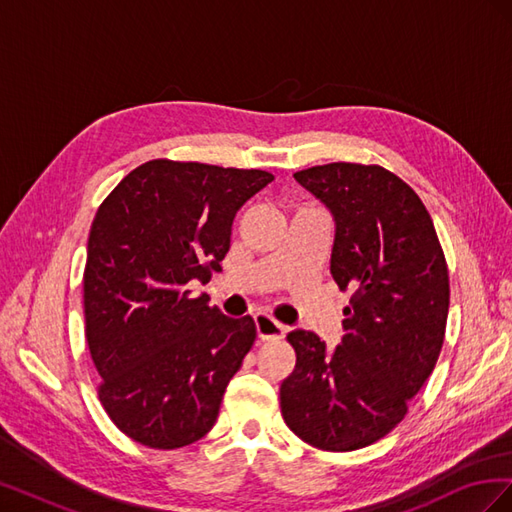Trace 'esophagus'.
<instances>
[{
  "mask_svg": "<svg viewBox=\"0 0 512 512\" xmlns=\"http://www.w3.org/2000/svg\"><path fill=\"white\" fill-rule=\"evenodd\" d=\"M256 322V333L262 339V342H271V339H282L286 333V327L282 322H277L273 316L265 314V312H258L254 316Z\"/></svg>",
  "mask_w": 512,
  "mask_h": 512,
  "instance_id": "34e87169",
  "label": "esophagus"
}]
</instances>
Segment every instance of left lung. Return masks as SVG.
<instances>
[{"instance_id": "8db88e82", "label": "left lung", "mask_w": 512, "mask_h": 512, "mask_svg": "<svg viewBox=\"0 0 512 512\" xmlns=\"http://www.w3.org/2000/svg\"><path fill=\"white\" fill-rule=\"evenodd\" d=\"M335 220L331 275L352 290L335 350L297 329V365L280 386L290 431L322 451L378 442L436 367L448 269L423 200L382 166L333 162L294 173Z\"/></svg>"}]
</instances>
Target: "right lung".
<instances>
[{
  "instance_id": "right-lung-1",
  "label": "right lung",
  "mask_w": 512,
  "mask_h": 512,
  "mask_svg": "<svg viewBox=\"0 0 512 512\" xmlns=\"http://www.w3.org/2000/svg\"><path fill=\"white\" fill-rule=\"evenodd\" d=\"M271 181L256 168L151 160L100 205L83 275L85 337L98 397L128 438L173 451L218 421L256 324L224 316L188 284L222 271L232 220Z\"/></svg>"
}]
</instances>
